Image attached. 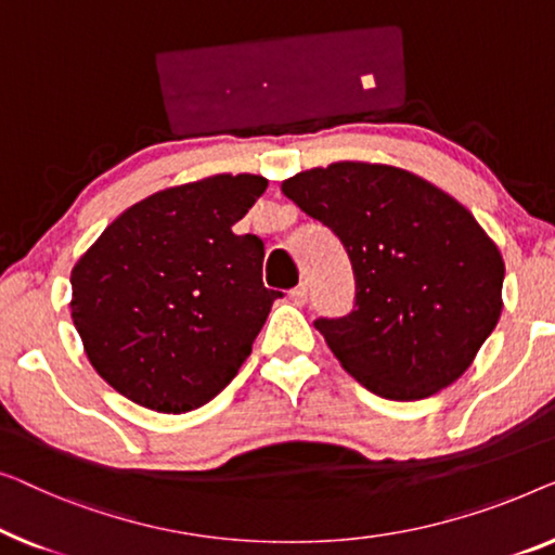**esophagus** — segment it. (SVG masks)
I'll return each mask as SVG.
<instances>
[{"instance_id": "34e87169", "label": "esophagus", "mask_w": 555, "mask_h": 555, "mask_svg": "<svg viewBox=\"0 0 555 555\" xmlns=\"http://www.w3.org/2000/svg\"><path fill=\"white\" fill-rule=\"evenodd\" d=\"M307 292H309V288H307V284H304V281H301L299 286L292 288V294H288V296H292L294 304H299V307H301V304L307 301Z\"/></svg>"}]
</instances>
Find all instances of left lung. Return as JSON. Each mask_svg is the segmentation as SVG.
<instances>
[{"label":"left lung","instance_id":"obj_1","mask_svg":"<svg viewBox=\"0 0 555 555\" xmlns=\"http://www.w3.org/2000/svg\"><path fill=\"white\" fill-rule=\"evenodd\" d=\"M337 233L354 269V309L314 326L359 385L425 400L463 377L503 311V256L470 210L385 163L339 160L281 183Z\"/></svg>","mask_w":555,"mask_h":555}]
</instances>
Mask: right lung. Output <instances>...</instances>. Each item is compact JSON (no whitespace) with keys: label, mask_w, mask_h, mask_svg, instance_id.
Returning a JSON list of instances; mask_svg holds the SVG:
<instances>
[{"label":"right lung","mask_w":555,"mask_h":555,"mask_svg":"<svg viewBox=\"0 0 555 555\" xmlns=\"http://www.w3.org/2000/svg\"><path fill=\"white\" fill-rule=\"evenodd\" d=\"M269 181L218 173L143 198L73 269V322L115 392L155 412H189L251 354L279 292L263 286V241L236 236Z\"/></svg>","instance_id":"right-lung-1"}]
</instances>
